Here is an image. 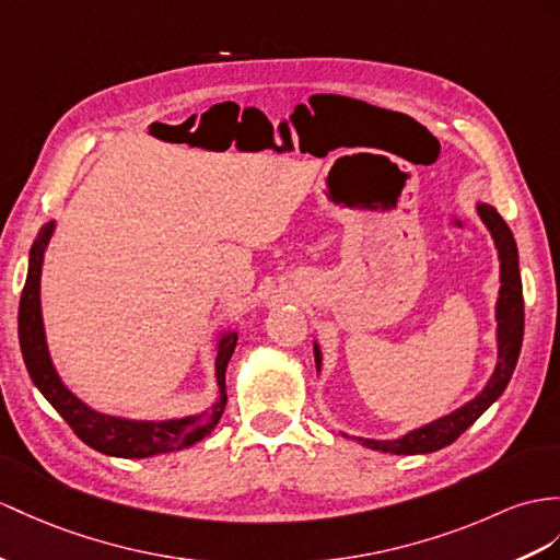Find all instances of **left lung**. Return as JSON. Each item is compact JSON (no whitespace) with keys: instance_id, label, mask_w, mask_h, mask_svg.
<instances>
[{"instance_id":"left-lung-1","label":"left lung","mask_w":560,"mask_h":560,"mask_svg":"<svg viewBox=\"0 0 560 560\" xmlns=\"http://www.w3.org/2000/svg\"><path fill=\"white\" fill-rule=\"evenodd\" d=\"M475 211L480 215V221L489 230V235L494 240V249L499 256V296L494 306V320H497V363L494 371L489 375L487 385L475 394L470 401L454 408L452 413L434 418L425 425L413 428L404 432L401 438L394 440H371V438H357L351 434V440L359 444L375 448V452L397 454V456H411V454H432L440 448L456 442L463 432H466L472 422L480 418L489 406H492L503 389L509 387L511 375L515 371L517 357H521L523 347V327H525V311H523V280H521V261H517V247L515 237L506 221L497 213L492 203L475 201ZM313 357H316V371L323 373V349L318 339H313ZM347 434V432H342Z\"/></svg>"}]
</instances>
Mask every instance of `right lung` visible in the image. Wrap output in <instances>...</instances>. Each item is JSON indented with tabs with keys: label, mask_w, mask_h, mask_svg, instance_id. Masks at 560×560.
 Returning <instances> with one entry per match:
<instances>
[{
	"label": "right lung",
	"mask_w": 560,
	"mask_h": 560,
	"mask_svg": "<svg viewBox=\"0 0 560 560\" xmlns=\"http://www.w3.org/2000/svg\"><path fill=\"white\" fill-rule=\"evenodd\" d=\"M57 230V221H49L33 242L28 254V276L19 306V342L25 368L43 392V397L57 408V413L73 428V432L94 452L118 458H149L168 452L192 446L209 438L213 428L225 411V368L237 347V332L233 327L218 332L215 337V401L203 413L175 416V418H128L116 413H104L85 404L75 392L66 387L57 365L51 361L45 318H43V299H39V280H43V264L49 247V240Z\"/></svg>",
	"instance_id": "add662e5"
}]
</instances>
